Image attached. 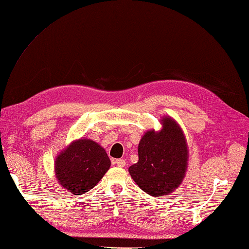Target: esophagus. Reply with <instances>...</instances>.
<instances>
[{
  "instance_id": "esophagus-1",
  "label": "esophagus",
  "mask_w": 249,
  "mask_h": 249,
  "mask_svg": "<svg viewBox=\"0 0 249 249\" xmlns=\"http://www.w3.org/2000/svg\"><path fill=\"white\" fill-rule=\"evenodd\" d=\"M115 163H116L118 167H124L125 166V161L124 159H117L115 161Z\"/></svg>"
}]
</instances>
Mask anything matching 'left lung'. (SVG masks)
Returning a JSON list of instances; mask_svg holds the SVG:
<instances>
[{"label":"left lung","instance_id":"8db88e82","mask_svg":"<svg viewBox=\"0 0 249 249\" xmlns=\"http://www.w3.org/2000/svg\"><path fill=\"white\" fill-rule=\"evenodd\" d=\"M162 130L147 131L138 145L139 160L129 172L140 189L152 196L175 191L183 182L188 165L185 135L175 119L163 117Z\"/></svg>","mask_w":249,"mask_h":249}]
</instances>
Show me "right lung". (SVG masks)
Segmentation results:
<instances>
[{
	"label": "right lung",
	"mask_w": 249,
	"mask_h": 249,
	"mask_svg": "<svg viewBox=\"0 0 249 249\" xmlns=\"http://www.w3.org/2000/svg\"><path fill=\"white\" fill-rule=\"evenodd\" d=\"M110 159L99 143L79 139L60 153L55 161V175L64 189L73 195L88 192L110 168Z\"/></svg>",
	"instance_id": "1"
}]
</instances>
